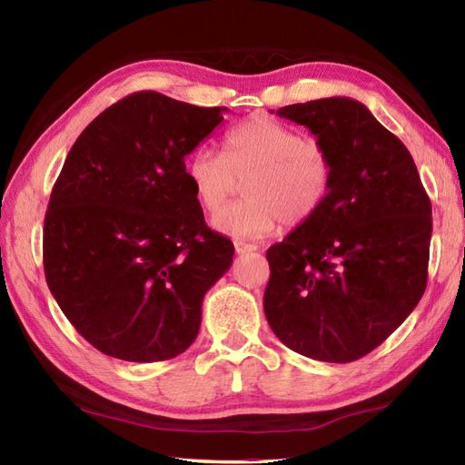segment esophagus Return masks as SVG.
I'll return each mask as SVG.
<instances>
[{"instance_id": "esophagus-1", "label": "esophagus", "mask_w": 465, "mask_h": 465, "mask_svg": "<svg viewBox=\"0 0 465 465\" xmlns=\"http://www.w3.org/2000/svg\"><path fill=\"white\" fill-rule=\"evenodd\" d=\"M233 248H235V252H238V253H250V252H255V250H258V245H255V243H248V242H235L233 243Z\"/></svg>"}]
</instances>
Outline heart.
Instances as JSON below:
<instances>
[{
  "mask_svg": "<svg viewBox=\"0 0 465 465\" xmlns=\"http://www.w3.org/2000/svg\"><path fill=\"white\" fill-rule=\"evenodd\" d=\"M185 177L197 203L217 212V232L253 240L278 222L285 227L310 222L330 193L333 163L318 140L272 117H252L223 135L222 153L200 147L187 157ZM240 181L246 182V200L223 211Z\"/></svg>",
  "mask_w": 465,
  "mask_h": 465,
  "instance_id": "heart-1",
  "label": "heart"
}]
</instances>
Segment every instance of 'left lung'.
I'll return each instance as SVG.
<instances>
[{
	"label": "left lung",
	"mask_w": 465,
	"mask_h": 465,
	"mask_svg": "<svg viewBox=\"0 0 465 465\" xmlns=\"http://www.w3.org/2000/svg\"><path fill=\"white\" fill-rule=\"evenodd\" d=\"M275 114L318 137L333 180L320 212L265 253V318L305 358L360 360L426 292L430 197L408 147L363 104L323 97Z\"/></svg>",
	"instance_id": "1"
}]
</instances>
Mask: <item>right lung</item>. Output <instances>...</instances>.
Instances as JSON below:
<instances>
[{"mask_svg": "<svg viewBox=\"0 0 465 465\" xmlns=\"http://www.w3.org/2000/svg\"><path fill=\"white\" fill-rule=\"evenodd\" d=\"M223 112L137 92L67 153L44 222L45 282L105 355L163 361L197 338L203 295L230 270L233 243L205 225L185 155Z\"/></svg>", "mask_w": 465, "mask_h": 465, "instance_id": "obj_1", "label": "right lung"}]
</instances>
